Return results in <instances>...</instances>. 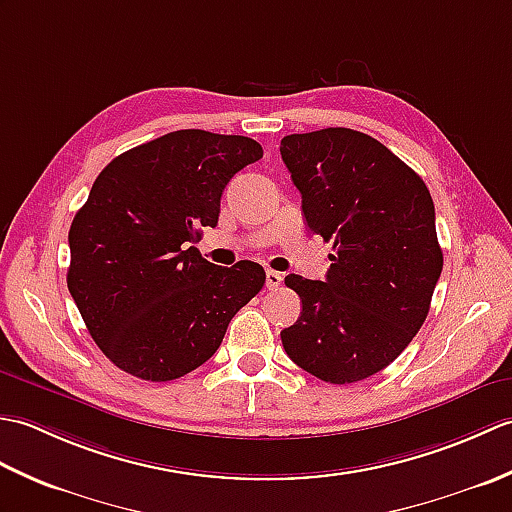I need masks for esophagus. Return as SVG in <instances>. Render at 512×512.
I'll use <instances>...</instances> for the list:
<instances>
[{"label": "esophagus", "instance_id": "esophagus-1", "mask_svg": "<svg viewBox=\"0 0 512 512\" xmlns=\"http://www.w3.org/2000/svg\"><path fill=\"white\" fill-rule=\"evenodd\" d=\"M281 281H284V277H281V273H277V270H266V288L268 290H277L281 286Z\"/></svg>", "mask_w": 512, "mask_h": 512}]
</instances>
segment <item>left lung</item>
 <instances>
[{
	"instance_id": "1",
	"label": "left lung",
	"mask_w": 512,
	"mask_h": 512,
	"mask_svg": "<svg viewBox=\"0 0 512 512\" xmlns=\"http://www.w3.org/2000/svg\"><path fill=\"white\" fill-rule=\"evenodd\" d=\"M312 233L334 242L325 281L288 275L301 317L281 332L286 354L325 383L385 369L429 314L442 273L431 193L376 138L328 127L281 138Z\"/></svg>"
}]
</instances>
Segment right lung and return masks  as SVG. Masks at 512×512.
Wrapping results in <instances>:
<instances>
[{
  "instance_id": "obj_1",
  "label": "right lung",
  "mask_w": 512,
  "mask_h": 512,
  "mask_svg": "<svg viewBox=\"0 0 512 512\" xmlns=\"http://www.w3.org/2000/svg\"><path fill=\"white\" fill-rule=\"evenodd\" d=\"M262 156L253 138L180 129L125 151L94 180L70 226L68 290L118 369L151 383L193 372L262 290L259 264L222 268L193 246L217 224L226 184Z\"/></svg>"
}]
</instances>
